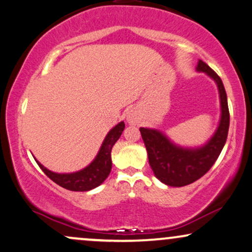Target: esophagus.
Returning <instances> with one entry per match:
<instances>
[{"label":"esophagus","instance_id":"34e87169","mask_svg":"<svg viewBox=\"0 0 252 252\" xmlns=\"http://www.w3.org/2000/svg\"><path fill=\"white\" fill-rule=\"evenodd\" d=\"M126 121H128L129 124H137V114H136L134 110L129 111V114L126 115Z\"/></svg>","mask_w":252,"mask_h":252}]
</instances>
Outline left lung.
<instances>
[{"label":"left lung","mask_w":252,"mask_h":252,"mask_svg":"<svg viewBox=\"0 0 252 252\" xmlns=\"http://www.w3.org/2000/svg\"><path fill=\"white\" fill-rule=\"evenodd\" d=\"M197 71L205 72L216 82L220 99V120L215 134L204 145L183 148L176 145L159 130L139 128L154 174L169 187H184L199 180L210 170L226 142L230 124L228 99L220 77L199 60Z\"/></svg>","instance_id":"left-lung-1"}]
</instances>
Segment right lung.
Listing matches in <instances>:
<instances>
[{
  "label": "right lung",
  "mask_w": 252,
  "mask_h": 252,
  "mask_svg": "<svg viewBox=\"0 0 252 252\" xmlns=\"http://www.w3.org/2000/svg\"><path fill=\"white\" fill-rule=\"evenodd\" d=\"M124 126H126L124 122H120L108 132L95 159L80 171L71 172V174H57V172L48 170L38 160L36 162L42 171L60 187L71 190V191H89L101 186L110 174L111 164H113L111 149L120 136L122 135Z\"/></svg>",
  "instance_id": "obj_1"
}]
</instances>
